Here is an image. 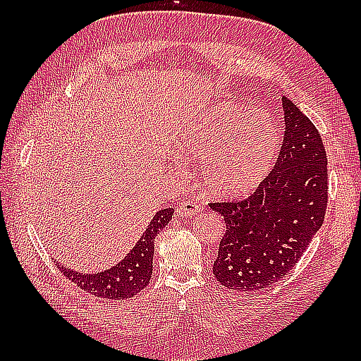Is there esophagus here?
<instances>
[{
  "label": "esophagus",
  "instance_id": "esophagus-1",
  "mask_svg": "<svg viewBox=\"0 0 361 361\" xmlns=\"http://www.w3.org/2000/svg\"><path fill=\"white\" fill-rule=\"evenodd\" d=\"M202 206L198 204L197 202H183L181 204L176 206V216L181 217V219H186V217H192L197 216V214L202 212Z\"/></svg>",
  "mask_w": 361,
  "mask_h": 361
}]
</instances>
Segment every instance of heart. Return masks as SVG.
Wrapping results in <instances>:
<instances>
[{
  "label": "heart",
  "mask_w": 361,
  "mask_h": 361,
  "mask_svg": "<svg viewBox=\"0 0 361 361\" xmlns=\"http://www.w3.org/2000/svg\"><path fill=\"white\" fill-rule=\"evenodd\" d=\"M175 149L198 159L206 192L239 198L256 190L270 172L279 152V130L264 110L220 102L181 127Z\"/></svg>",
  "instance_id": "obj_1"
}]
</instances>
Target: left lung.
Segmentation results:
<instances>
[{
  "label": "left lung",
  "instance_id": "8db88e82",
  "mask_svg": "<svg viewBox=\"0 0 361 361\" xmlns=\"http://www.w3.org/2000/svg\"><path fill=\"white\" fill-rule=\"evenodd\" d=\"M286 132L274 169L242 202L211 203L226 224L212 273L226 288L264 290L281 281L324 224L327 157L313 122L282 97Z\"/></svg>",
  "mask_w": 361,
  "mask_h": 361
}]
</instances>
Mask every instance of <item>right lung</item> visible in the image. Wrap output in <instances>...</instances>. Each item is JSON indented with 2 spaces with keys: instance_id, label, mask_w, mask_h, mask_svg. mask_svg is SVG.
I'll use <instances>...</instances> for the list:
<instances>
[{
  "instance_id": "right-lung-1",
  "label": "right lung",
  "mask_w": 361,
  "mask_h": 361,
  "mask_svg": "<svg viewBox=\"0 0 361 361\" xmlns=\"http://www.w3.org/2000/svg\"><path fill=\"white\" fill-rule=\"evenodd\" d=\"M172 208L158 211L153 216L150 225L145 228L141 239L130 250L128 255L113 265L110 270L101 273H80L70 267L59 265L68 279L75 286L102 299H128L147 287L153 270V251L155 237L169 221L172 220Z\"/></svg>"
}]
</instances>
